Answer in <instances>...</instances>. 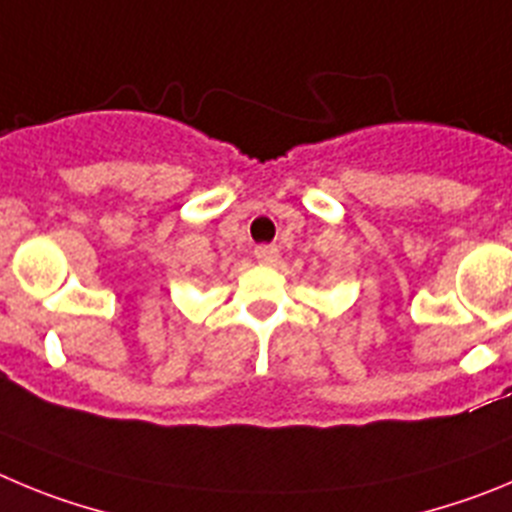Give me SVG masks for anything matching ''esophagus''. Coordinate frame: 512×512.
Instances as JSON below:
<instances>
[{
	"instance_id": "34e87169",
	"label": "esophagus",
	"mask_w": 512,
	"mask_h": 512,
	"mask_svg": "<svg viewBox=\"0 0 512 512\" xmlns=\"http://www.w3.org/2000/svg\"><path fill=\"white\" fill-rule=\"evenodd\" d=\"M255 257L260 262H265V265H273V262L278 260V247H275V245H257L255 247Z\"/></svg>"
}]
</instances>
